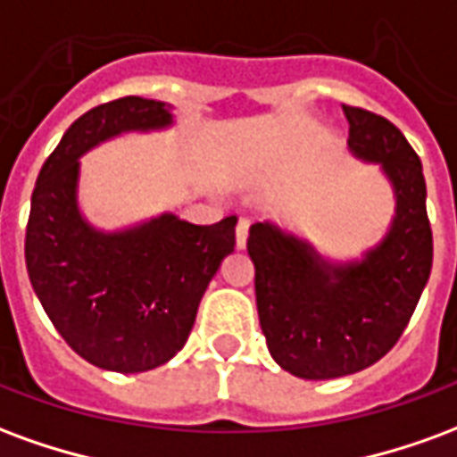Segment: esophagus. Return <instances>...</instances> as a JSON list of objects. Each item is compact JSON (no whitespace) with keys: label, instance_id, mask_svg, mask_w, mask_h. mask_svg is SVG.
Returning <instances> with one entry per match:
<instances>
[{"label":"esophagus","instance_id":"esophagus-1","mask_svg":"<svg viewBox=\"0 0 457 457\" xmlns=\"http://www.w3.org/2000/svg\"><path fill=\"white\" fill-rule=\"evenodd\" d=\"M247 237H249V220L242 218L235 228V242H237V249L247 247Z\"/></svg>","mask_w":457,"mask_h":457}]
</instances>
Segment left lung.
Instances as JSON below:
<instances>
[{"instance_id":"1","label":"left lung","mask_w":457,"mask_h":457,"mask_svg":"<svg viewBox=\"0 0 457 457\" xmlns=\"http://www.w3.org/2000/svg\"><path fill=\"white\" fill-rule=\"evenodd\" d=\"M343 112L350 151L379 163L394 188L396 215L382 242L357 262H330L271 222L249 228L259 326L277 364L301 379H336L382 360L431 277L421 161L389 120L362 107Z\"/></svg>"}]
</instances>
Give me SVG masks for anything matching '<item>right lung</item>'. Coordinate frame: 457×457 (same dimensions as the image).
Returning a JSON list of instances; mask_svg holds the SVG:
<instances>
[{
  "label": "right lung",
  "instance_id": "1",
  "mask_svg": "<svg viewBox=\"0 0 457 457\" xmlns=\"http://www.w3.org/2000/svg\"><path fill=\"white\" fill-rule=\"evenodd\" d=\"M169 104L120 97L68 127L36 179L26 269L55 330L110 372H146L186 345L200 298L235 249L237 218L193 225L163 212L120 232L95 229L78 205L80 156L124 131L166 129Z\"/></svg>",
  "mask_w": 457,
  "mask_h": 457
}]
</instances>
